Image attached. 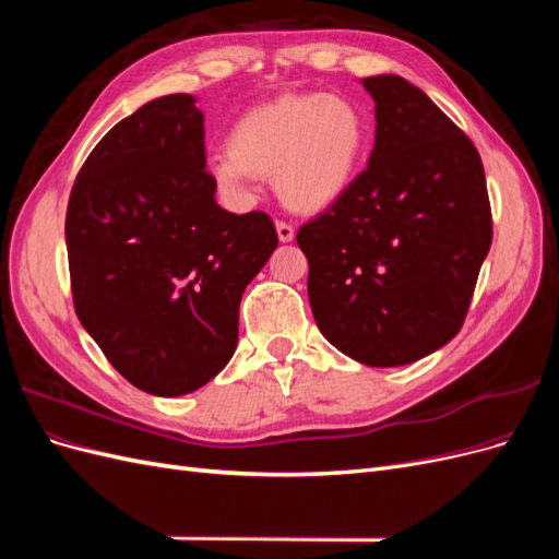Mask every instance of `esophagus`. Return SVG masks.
I'll use <instances>...</instances> for the list:
<instances>
[{
    "label": "esophagus",
    "mask_w": 559,
    "mask_h": 559,
    "mask_svg": "<svg viewBox=\"0 0 559 559\" xmlns=\"http://www.w3.org/2000/svg\"><path fill=\"white\" fill-rule=\"evenodd\" d=\"M277 238H280V242H292L294 238H296V230H294V226H289V224H284V222H277Z\"/></svg>",
    "instance_id": "obj_1"
}]
</instances>
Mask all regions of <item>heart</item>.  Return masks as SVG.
<instances>
[{"instance_id":"obj_1","label":"heart","mask_w":559,"mask_h":559,"mask_svg":"<svg viewBox=\"0 0 559 559\" xmlns=\"http://www.w3.org/2000/svg\"><path fill=\"white\" fill-rule=\"evenodd\" d=\"M366 144V118L352 99L284 95L235 121L228 151L207 158V175L233 198H249L253 177H273L286 207L314 214L352 189Z\"/></svg>"}]
</instances>
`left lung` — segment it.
Here are the masks:
<instances>
[{"instance_id":"1","label":"left lung","mask_w":559,"mask_h":559,"mask_svg":"<svg viewBox=\"0 0 559 559\" xmlns=\"http://www.w3.org/2000/svg\"><path fill=\"white\" fill-rule=\"evenodd\" d=\"M361 86L376 103L368 167L296 240L319 331L349 359L392 368L462 329L492 214L476 146L425 91L396 74Z\"/></svg>"}]
</instances>
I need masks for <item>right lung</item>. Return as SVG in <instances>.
<instances>
[{"mask_svg": "<svg viewBox=\"0 0 559 559\" xmlns=\"http://www.w3.org/2000/svg\"><path fill=\"white\" fill-rule=\"evenodd\" d=\"M195 97L151 99L83 163L64 222L79 321L130 384L183 396L238 347L240 300L277 249L263 212L216 205Z\"/></svg>", "mask_w": 559, "mask_h": 559, "instance_id": "1", "label": "right lung"}]
</instances>
